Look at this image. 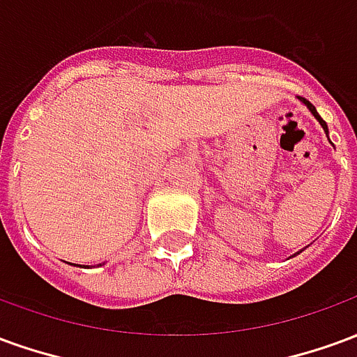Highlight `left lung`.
Returning a JSON list of instances; mask_svg holds the SVG:
<instances>
[{
  "instance_id": "left-lung-1",
  "label": "left lung",
  "mask_w": 357,
  "mask_h": 357,
  "mask_svg": "<svg viewBox=\"0 0 357 357\" xmlns=\"http://www.w3.org/2000/svg\"><path fill=\"white\" fill-rule=\"evenodd\" d=\"M300 101H302V102H304V105H306L307 110H310V112H312V114H314L315 120H317V122H319V124H321L323 132L327 133V137H329V128H327V124H325V120H323V118L319 116V114H317V110H315L314 105H312V102H310V101H306V99H302V97H300ZM300 252H302V250H298V252H296V255H300ZM296 255H294V256H296ZM291 258H292V256H291Z\"/></svg>"
}]
</instances>
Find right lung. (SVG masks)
Listing matches in <instances>:
<instances>
[{
	"mask_svg": "<svg viewBox=\"0 0 357 357\" xmlns=\"http://www.w3.org/2000/svg\"><path fill=\"white\" fill-rule=\"evenodd\" d=\"M99 266H101V264H99Z\"/></svg>",
	"mask_w": 357,
	"mask_h": 357,
	"instance_id": "1",
	"label": "right lung"
}]
</instances>
